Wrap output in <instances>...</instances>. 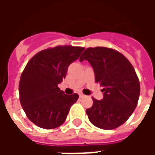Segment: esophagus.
I'll use <instances>...</instances> for the list:
<instances>
[{"label":"esophagus","instance_id":"34e87169","mask_svg":"<svg viewBox=\"0 0 155 155\" xmlns=\"http://www.w3.org/2000/svg\"><path fill=\"white\" fill-rule=\"evenodd\" d=\"M79 95H80V98L85 97V95H84V94H82V93H80V94H79Z\"/></svg>","mask_w":155,"mask_h":155}]
</instances>
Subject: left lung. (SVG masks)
<instances>
[{"label": "left lung", "mask_w": 155, "mask_h": 155, "mask_svg": "<svg viewBox=\"0 0 155 155\" xmlns=\"http://www.w3.org/2000/svg\"><path fill=\"white\" fill-rule=\"evenodd\" d=\"M94 69V80L103 87V100L94 98L86 110L89 120L102 130H113L126 121L136 108L140 93L133 65L119 51L106 47L87 48L80 58Z\"/></svg>", "instance_id": "left-lung-1"}]
</instances>
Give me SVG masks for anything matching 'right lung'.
Here are the masks:
<instances>
[{
    "mask_svg": "<svg viewBox=\"0 0 155 155\" xmlns=\"http://www.w3.org/2000/svg\"><path fill=\"white\" fill-rule=\"evenodd\" d=\"M84 47L59 45L35 54L28 61L19 83L20 101L26 116L45 130L61 126L77 94H65L58 87L66 76L68 67L76 61Z\"/></svg>",
    "mask_w": 155,
    "mask_h": 155,
    "instance_id": "1",
    "label": "right lung"
}]
</instances>
